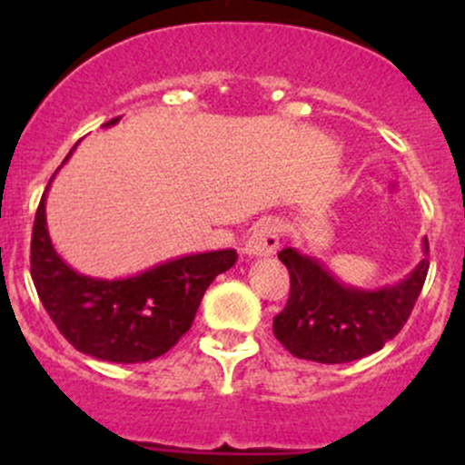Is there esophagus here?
Returning a JSON list of instances; mask_svg holds the SVG:
<instances>
[{"label": "esophagus", "instance_id": "obj_1", "mask_svg": "<svg viewBox=\"0 0 465 465\" xmlns=\"http://www.w3.org/2000/svg\"><path fill=\"white\" fill-rule=\"evenodd\" d=\"M281 229L274 220H262L252 229V233L245 241L247 256H270L279 250Z\"/></svg>", "mask_w": 465, "mask_h": 465}]
</instances>
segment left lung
<instances>
[{"label": "left lung", "instance_id": "8db88e82", "mask_svg": "<svg viewBox=\"0 0 465 465\" xmlns=\"http://www.w3.org/2000/svg\"><path fill=\"white\" fill-rule=\"evenodd\" d=\"M290 272V299L274 317V335L294 358L344 364L382 349L410 320L428 276V238L423 259L391 285L355 288L328 272L315 256L294 247L279 252Z\"/></svg>", "mask_w": 465, "mask_h": 465}]
</instances>
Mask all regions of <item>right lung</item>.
Segmentation results:
<instances>
[{
  "label": "right lung",
  "mask_w": 465,
  "mask_h": 465,
  "mask_svg": "<svg viewBox=\"0 0 465 465\" xmlns=\"http://www.w3.org/2000/svg\"><path fill=\"white\" fill-rule=\"evenodd\" d=\"M114 124L119 119L107 121L103 128ZM49 186L33 224L31 276L42 306L64 340L81 353L116 364L148 362L173 349L193 323L206 288L236 265V250L177 256L124 279L81 274L60 259L51 242L46 229Z\"/></svg>",
  "instance_id": "add662e5"
}]
</instances>
